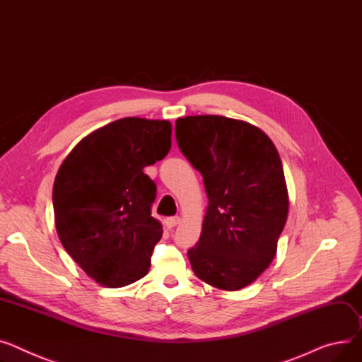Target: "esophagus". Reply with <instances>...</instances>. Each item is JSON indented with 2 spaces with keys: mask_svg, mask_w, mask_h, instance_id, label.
Instances as JSON below:
<instances>
[{
  "mask_svg": "<svg viewBox=\"0 0 362 362\" xmlns=\"http://www.w3.org/2000/svg\"><path fill=\"white\" fill-rule=\"evenodd\" d=\"M179 223H180L179 216H168V218H165V221H164V224H165L167 228H173V227H176Z\"/></svg>",
  "mask_w": 362,
  "mask_h": 362,
  "instance_id": "obj_1",
  "label": "esophagus"
}]
</instances>
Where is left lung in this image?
I'll return each mask as SVG.
<instances>
[{"instance_id":"obj_1","label":"left lung","mask_w":362,"mask_h":362,"mask_svg":"<svg viewBox=\"0 0 362 362\" xmlns=\"http://www.w3.org/2000/svg\"><path fill=\"white\" fill-rule=\"evenodd\" d=\"M176 139L208 197L199 242L187 250L192 269L220 290H242L269 267L286 221L279 154L259 128L216 115L177 119Z\"/></svg>"}]
</instances>
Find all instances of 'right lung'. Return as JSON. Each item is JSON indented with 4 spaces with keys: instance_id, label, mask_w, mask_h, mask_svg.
Returning a JSON list of instances; mask_svg holds the SVG:
<instances>
[{
    "instance_id": "add662e5",
    "label": "right lung",
    "mask_w": 362,
    "mask_h": 362,
    "mask_svg": "<svg viewBox=\"0 0 362 362\" xmlns=\"http://www.w3.org/2000/svg\"><path fill=\"white\" fill-rule=\"evenodd\" d=\"M172 147L168 120L124 117L83 138L54 183L55 226L68 255L109 288L146 276L161 224L151 216L157 186L144 167Z\"/></svg>"
}]
</instances>
